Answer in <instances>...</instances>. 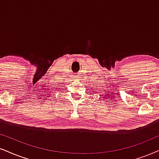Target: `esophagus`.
<instances>
[{"instance_id": "obj_1", "label": "esophagus", "mask_w": 159, "mask_h": 159, "mask_svg": "<svg viewBox=\"0 0 159 159\" xmlns=\"http://www.w3.org/2000/svg\"><path fill=\"white\" fill-rule=\"evenodd\" d=\"M75 76H76V77H78V75H75Z\"/></svg>"}]
</instances>
